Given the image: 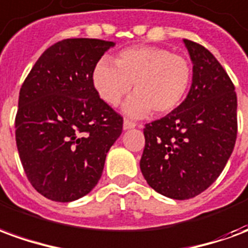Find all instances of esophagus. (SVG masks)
Returning a JSON list of instances; mask_svg holds the SVG:
<instances>
[{
  "label": "esophagus",
  "instance_id": "1",
  "mask_svg": "<svg viewBox=\"0 0 248 248\" xmlns=\"http://www.w3.org/2000/svg\"><path fill=\"white\" fill-rule=\"evenodd\" d=\"M137 127V124L133 122V121H129V119H124V130H129V129H134Z\"/></svg>",
  "mask_w": 248,
  "mask_h": 248
}]
</instances>
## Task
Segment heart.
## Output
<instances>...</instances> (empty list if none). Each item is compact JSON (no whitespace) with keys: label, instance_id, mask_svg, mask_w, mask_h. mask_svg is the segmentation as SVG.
Segmentation results:
<instances>
[{"label":"heart","instance_id":"b5f03b06","mask_svg":"<svg viewBox=\"0 0 248 248\" xmlns=\"http://www.w3.org/2000/svg\"><path fill=\"white\" fill-rule=\"evenodd\" d=\"M101 60L93 70V83L99 97L111 106L130 92L124 111L140 118L147 113H171L182 103L191 83L192 70L186 58L155 46H140L121 51L114 60Z\"/></svg>","mask_w":248,"mask_h":248}]
</instances>
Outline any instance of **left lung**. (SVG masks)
<instances>
[{
	"label": "left lung",
	"instance_id": "left-lung-1",
	"mask_svg": "<svg viewBox=\"0 0 248 248\" xmlns=\"http://www.w3.org/2000/svg\"><path fill=\"white\" fill-rule=\"evenodd\" d=\"M192 62L186 99L146 124L140 166L149 186L171 199L199 195L223 171L236 140V93L210 51L183 40Z\"/></svg>",
	"mask_w": 248,
	"mask_h": 248
}]
</instances>
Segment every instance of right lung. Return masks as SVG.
I'll list each match as a JSON object with an SVG mask.
<instances>
[{
  "label": "right lung",
  "instance_id": "1",
  "mask_svg": "<svg viewBox=\"0 0 248 248\" xmlns=\"http://www.w3.org/2000/svg\"><path fill=\"white\" fill-rule=\"evenodd\" d=\"M115 45L69 38L46 49L19 90L16 140L25 174L56 202L85 197L102 175L122 117L99 98L93 70Z\"/></svg>",
  "mask_w": 248,
  "mask_h": 248
}]
</instances>
